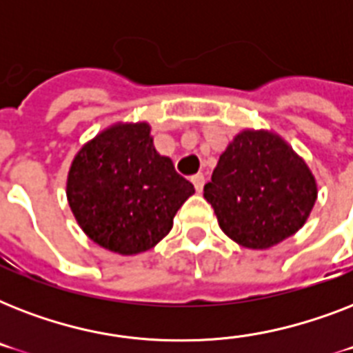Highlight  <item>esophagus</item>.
<instances>
[{
    "instance_id": "34e87169",
    "label": "esophagus",
    "mask_w": 353,
    "mask_h": 353,
    "mask_svg": "<svg viewBox=\"0 0 353 353\" xmlns=\"http://www.w3.org/2000/svg\"><path fill=\"white\" fill-rule=\"evenodd\" d=\"M192 183H194V187H196V190H198V192H201V190H203V185H205L203 174H196V176H192Z\"/></svg>"
}]
</instances>
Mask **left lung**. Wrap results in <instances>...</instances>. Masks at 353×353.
<instances>
[{"instance_id": "1", "label": "left lung", "mask_w": 353, "mask_h": 353, "mask_svg": "<svg viewBox=\"0 0 353 353\" xmlns=\"http://www.w3.org/2000/svg\"><path fill=\"white\" fill-rule=\"evenodd\" d=\"M317 192L306 161L269 130H241L203 187L221 231L247 249H269L295 234Z\"/></svg>"}]
</instances>
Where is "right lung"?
Segmentation results:
<instances>
[{"label": "right lung", "instance_id": "right-lung-1", "mask_svg": "<svg viewBox=\"0 0 353 353\" xmlns=\"http://www.w3.org/2000/svg\"><path fill=\"white\" fill-rule=\"evenodd\" d=\"M148 122H115L77 152L68 174L69 207L97 245L132 256L157 245L194 185L154 146Z\"/></svg>", "mask_w": 353, "mask_h": 353}]
</instances>
